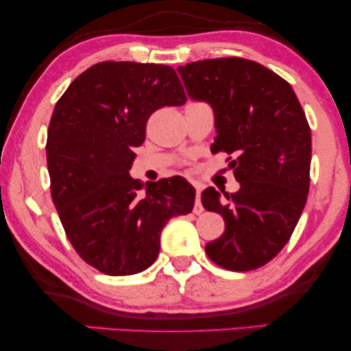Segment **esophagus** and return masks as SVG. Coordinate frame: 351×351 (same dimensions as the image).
<instances>
[{
  "instance_id": "esophagus-1",
  "label": "esophagus",
  "mask_w": 351,
  "mask_h": 351,
  "mask_svg": "<svg viewBox=\"0 0 351 351\" xmlns=\"http://www.w3.org/2000/svg\"><path fill=\"white\" fill-rule=\"evenodd\" d=\"M203 204H201V191L198 186H196V199H195V208H193V213L195 214H203Z\"/></svg>"
}]
</instances>
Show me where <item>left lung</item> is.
<instances>
[{
  "label": "left lung",
  "mask_w": 351,
  "mask_h": 351,
  "mask_svg": "<svg viewBox=\"0 0 351 351\" xmlns=\"http://www.w3.org/2000/svg\"><path fill=\"white\" fill-rule=\"evenodd\" d=\"M177 70L190 97L214 108L210 152L237 155L230 162L237 193L209 186L201 195L204 209L225 220L223 234L206 244V254L227 270H256L286 246L305 208L308 121L291 84L254 60L206 59Z\"/></svg>",
  "instance_id": "obj_1"
}]
</instances>
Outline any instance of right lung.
Returning a JSON list of instances; mask_svg holds the SVG:
<instances>
[{
  "label": "right lung",
  "instance_id": "1",
  "mask_svg": "<svg viewBox=\"0 0 351 351\" xmlns=\"http://www.w3.org/2000/svg\"><path fill=\"white\" fill-rule=\"evenodd\" d=\"M185 102L172 66L108 60L83 71L56 104L46 142L52 201L71 246L105 275L150 267L167 220L193 209L195 189L182 177L143 189L129 176L150 114Z\"/></svg>",
  "mask_w": 351,
  "mask_h": 351
}]
</instances>
